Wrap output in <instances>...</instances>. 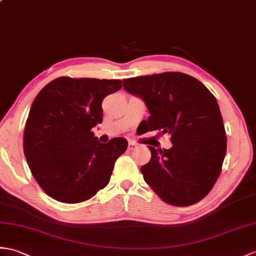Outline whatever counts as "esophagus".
<instances>
[{"label": "esophagus", "instance_id": "34e87169", "mask_svg": "<svg viewBox=\"0 0 256 256\" xmlns=\"http://www.w3.org/2000/svg\"><path fill=\"white\" fill-rule=\"evenodd\" d=\"M136 147H138V145H136L135 142H128V150H134Z\"/></svg>", "mask_w": 256, "mask_h": 256}]
</instances>
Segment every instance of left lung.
<instances>
[{"mask_svg":"<svg viewBox=\"0 0 256 256\" xmlns=\"http://www.w3.org/2000/svg\"><path fill=\"white\" fill-rule=\"evenodd\" d=\"M123 88L145 102V132L171 135L169 150L148 146L152 158L140 168L145 182L170 205L198 203L217 181L227 150L216 98L198 80L180 72L123 80Z\"/></svg>","mask_w":256,"mask_h":256,"instance_id":"obj_1","label":"left lung"}]
</instances>
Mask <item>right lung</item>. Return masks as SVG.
<instances>
[{
	"label": "right lung",
	"mask_w": 256,
	"mask_h": 256,
	"mask_svg": "<svg viewBox=\"0 0 256 256\" xmlns=\"http://www.w3.org/2000/svg\"><path fill=\"white\" fill-rule=\"evenodd\" d=\"M120 80L58 77L34 98L24 130V152L40 188L62 203H80L108 186L128 140L102 144L92 128L102 122L101 102Z\"/></svg>",
	"instance_id": "obj_1"
}]
</instances>
